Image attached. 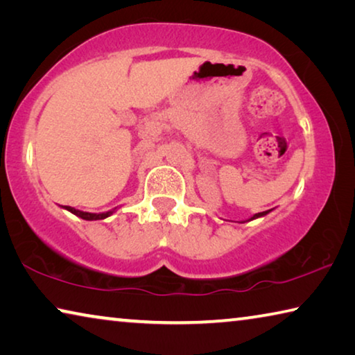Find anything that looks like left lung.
I'll return each mask as SVG.
<instances>
[{
    "instance_id": "left-lung-1",
    "label": "left lung",
    "mask_w": 355,
    "mask_h": 355,
    "mask_svg": "<svg viewBox=\"0 0 355 355\" xmlns=\"http://www.w3.org/2000/svg\"><path fill=\"white\" fill-rule=\"evenodd\" d=\"M271 211H272V209H268V211H263V213H257V214L252 216L250 219H248V220H241V224H243V222H249V220H254V219H258V218H263V216H266V214H269Z\"/></svg>"
}]
</instances>
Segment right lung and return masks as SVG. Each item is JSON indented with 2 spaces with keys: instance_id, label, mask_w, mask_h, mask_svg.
Here are the masks:
<instances>
[{
  "instance_id": "obj_1",
  "label": "right lung",
  "mask_w": 355,
  "mask_h": 355,
  "mask_svg": "<svg viewBox=\"0 0 355 355\" xmlns=\"http://www.w3.org/2000/svg\"><path fill=\"white\" fill-rule=\"evenodd\" d=\"M64 209H67L71 214L78 216V218H81L84 220H100V219H106L110 218V216L116 211L117 208H112L110 211H105V213H87V211H81V209H76L73 207H62Z\"/></svg>"
}]
</instances>
